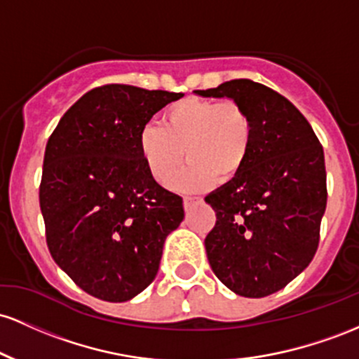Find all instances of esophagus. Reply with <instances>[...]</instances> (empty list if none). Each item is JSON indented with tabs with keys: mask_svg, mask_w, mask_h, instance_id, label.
Here are the masks:
<instances>
[{
	"mask_svg": "<svg viewBox=\"0 0 359 359\" xmlns=\"http://www.w3.org/2000/svg\"><path fill=\"white\" fill-rule=\"evenodd\" d=\"M198 198H195V196H184V200H183V205H184V210L187 212H190L193 207H195L196 203H198Z\"/></svg>",
	"mask_w": 359,
	"mask_h": 359,
	"instance_id": "obj_1",
	"label": "esophagus"
}]
</instances>
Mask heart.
Masks as SVG:
<instances>
[{
	"mask_svg": "<svg viewBox=\"0 0 359 359\" xmlns=\"http://www.w3.org/2000/svg\"><path fill=\"white\" fill-rule=\"evenodd\" d=\"M252 137V120L239 103L184 98L163 111L161 126L142 127L139 151L163 187L171 184L187 154L190 163L172 187L195 191L212 187L217 178L222 183L236 178L251 154Z\"/></svg>",
	"mask_w": 359,
	"mask_h": 359,
	"instance_id": "obj_1",
	"label": "heart"
}]
</instances>
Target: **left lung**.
<instances>
[{"instance_id": "obj_1", "label": "left lung", "mask_w": 359, "mask_h": 359, "mask_svg": "<svg viewBox=\"0 0 359 359\" xmlns=\"http://www.w3.org/2000/svg\"><path fill=\"white\" fill-rule=\"evenodd\" d=\"M193 93L239 103L255 127L243 171L205 196L217 213L205 237L208 263L237 295H271L309 266L319 245L324 151L295 104L264 84L232 79Z\"/></svg>"}]
</instances>
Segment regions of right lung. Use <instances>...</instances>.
<instances>
[{
    "instance_id": "obj_1",
    "label": "right lung",
    "mask_w": 359,
    "mask_h": 359,
    "mask_svg": "<svg viewBox=\"0 0 359 359\" xmlns=\"http://www.w3.org/2000/svg\"><path fill=\"white\" fill-rule=\"evenodd\" d=\"M183 93L107 84L83 95L46 147L40 210L57 266L84 292L127 302L152 283L183 198L156 183L139 151L152 115Z\"/></svg>"
}]
</instances>
